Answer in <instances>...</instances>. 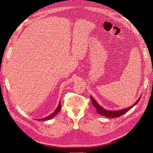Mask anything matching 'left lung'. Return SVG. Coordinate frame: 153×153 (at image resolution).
<instances>
[{"label":"left lung","instance_id":"1","mask_svg":"<svg viewBox=\"0 0 153 153\" xmlns=\"http://www.w3.org/2000/svg\"><path fill=\"white\" fill-rule=\"evenodd\" d=\"M90 98L92 101V104L93 105V106L96 108L98 113L99 114H100L101 115H103V116H105V117H108V118H115V117H117L121 116V115L124 114L126 112H128V110H129L131 108H133L134 106L138 103V101H139V100H140V98L132 106H129V107H128L126 108H124V109H123L121 110L111 111V110H106L104 108H103L102 106H101L98 103L96 102V100L94 99V98H92V96H90Z\"/></svg>","mask_w":153,"mask_h":153}]
</instances>
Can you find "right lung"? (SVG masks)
Here are the masks:
<instances>
[{
	"mask_svg": "<svg viewBox=\"0 0 153 153\" xmlns=\"http://www.w3.org/2000/svg\"><path fill=\"white\" fill-rule=\"evenodd\" d=\"M61 102H59V105L57 106V108L55 109V110L54 111V112L52 114H50V115H48V116L46 117L45 118L38 119V121H48V120H50V119H52L53 117H55V115H56L59 112V111H60V110H61Z\"/></svg>",
	"mask_w": 153,
	"mask_h": 153,
	"instance_id": "1",
	"label": "right lung"
}]
</instances>
